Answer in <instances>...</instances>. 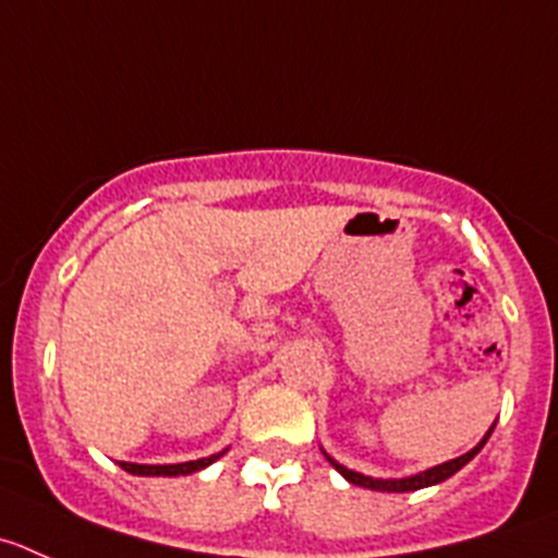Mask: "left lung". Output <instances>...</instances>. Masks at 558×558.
<instances>
[{"instance_id": "8db88e82", "label": "left lung", "mask_w": 558, "mask_h": 558, "mask_svg": "<svg viewBox=\"0 0 558 558\" xmlns=\"http://www.w3.org/2000/svg\"><path fill=\"white\" fill-rule=\"evenodd\" d=\"M494 428H496V425H490V430L483 436V439H480V445L472 447V450H469V452H463L461 458H452V461H445V463H439V466H430V469H425V472H416V474H411V477H400V480L367 477V474L354 472V469H349V466H343V463H338L332 456H327V452H324V450L322 452H324V458H327V461L332 463L335 472L343 474V477L349 480L351 485H360V488H371V490H387V494H405V490H420V488H430V485H439V483H445V480H450L452 474L461 472V469L466 466V463L472 461V458L477 456L480 450H483L485 441H488L490 434H494Z\"/></svg>"}]
</instances>
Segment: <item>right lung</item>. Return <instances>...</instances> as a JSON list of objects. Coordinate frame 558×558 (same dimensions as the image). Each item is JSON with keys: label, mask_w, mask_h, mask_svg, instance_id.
I'll list each match as a JSON object with an SVG mask.
<instances>
[{"label": "right lung", "mask_w": 558, "mask_h": 558, "mask_svg": "<svg viewBox=\"0 0 558 558\" xmlns=\"http://www.w3.org/2000/svg\"><path fill=\"white\" fill-rule=\"evenodd\" d=\"M229 452L226 447L223 452H215L209 458H198V461H185V463H163V466H147V463H128V461H119V466L130 474H138V477H182V474H193V472H202L207 469L209 463H215L218 458H223Z\"/></svg>", "instance_id": "add662e5"}]
</instances>
